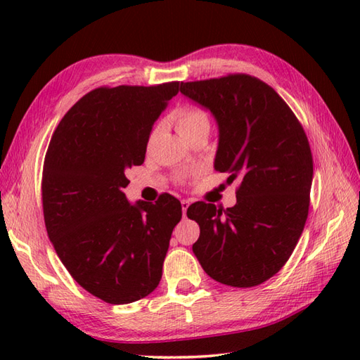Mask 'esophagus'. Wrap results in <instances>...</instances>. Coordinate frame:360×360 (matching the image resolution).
Here are the masks:
<instances>
[{
  "instance_id": "esophagus-1",
  "label": "esophagus",
  "mask_w": 360,
  "mask_h": 360,
  "mask_svg": "<svg viewBox=\"0 0 360 360\" xmlns=\"http://www.w3.org/2000/svg\"><path fill=\"white\" fill-rule=\"evenodd\" d=\"M181 205H182V215H184V218H186V213H187V209H188V205H190V201L188 200H182Z\"/></svg>"
}]
</instances>
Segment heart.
Returning <instances> with one entry per match:
<instances>
[{"mask_svg":"<svg viewBox=\"0 0 360 360\" xmlns=\"http://www.w3.org/2000/svg\"><path fill=\"white\" fill-rule=\"evenodd\" d=\"M173 119H174L176 128H178V131H179L181 136L193 133L200 128L210 127L207 114H205L202 110L196 108V106H184V108H181L173 114ZM156 131H158V129H153V131H151L150 142L155 139Z\"/></svg>","mask_w":360,"mask_h":360,"instance_id":"b5f03b06","label":"heart"}]
</instances>
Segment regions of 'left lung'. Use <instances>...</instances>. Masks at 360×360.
<instances>
[{
	"instance_id": "1",
	"label": "left lung",
	"mask_w": 360,
	"mask_h": 360,
	"mask_svg": "<svg viewBox=\"0 0 360 360\" xmlns=\"http://www.w3.org/2000/svg\"><path fill=\"white\" fill-rule=\"evenodd\" d=\"M181 94L210 111L218 125L215 170L240 179L236 204L226 210L195 202L187 217L200 224L193 254L223 285L250 288L289 259L308 218L312 155L286 102L246 74L181 83Z\"/></svg>"
}]
</instances>
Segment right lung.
<instances>
[{"label":"right lung","mask_w":360,"mask_h":360,"mask_svg":"<svg viewBox=\"0 0 360 360\" xmlns=\"http://www.w3.org/2000/svg\"><path fill=\"white\" fill-rule=\"evenodd\" d=\"M179 82L97 88L66 112L44 158V224L79 285L111 304L147 297L159 285L181 202L127 200V170L143 164L151 128Z\"/></svg>","instance_id":"obj_1"}]
</instances>
